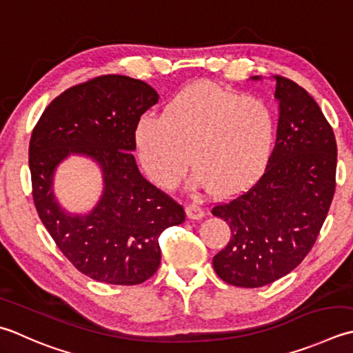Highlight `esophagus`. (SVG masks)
Wrapping results in <instances>:
<instances>
[{
  "label": "esophagus",
  "mask_w": 353,
  "mask_h": 353,
  "mask_svg": "<svg viewBox=\"0 0 353 353\" xmlns=\"http://www.w3.org/2000/svg\"><path fill=\"white\" fill-rule=\"evenodd\" d=\"M203 214H205V212H203V210H202V206H199V205H196V203H191V205L186 206V216H188V219H191V220L202 219Z\"/></svg>",
  "instance_id": "esophagus-1"
}]
</instances>
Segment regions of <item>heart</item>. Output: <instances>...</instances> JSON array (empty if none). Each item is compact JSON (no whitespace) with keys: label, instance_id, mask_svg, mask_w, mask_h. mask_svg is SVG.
<instances>
[{"label":"heart","instance_id":"obj_1","mask_svg":"<svg viewBox=\"0 0 353 353\" xmlns=\"http://www.w3.org/2000/svg\"><path fill=\"white\" fill-rule=\"evenodd\" d=\"M275 130L265 101L199 82L172 96L161 117H141L136 147L159 188L181 182L190 156L196 185H203L211 197L230 199L250 190L265 172Z\"/></svg>","mask_w":353,"mask_h":353}]
</instances>
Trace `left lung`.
I'll return each mask as SVG.
<instances>
[{
  "label": "left lung",
  "mask_w": 353,
  "mask_h": 353,
  "mask_svg": "<svg viewBox=\"0 0 353 353\" xmlns=\"http://www.w3.org/2000/svg\"><path fill=\"white\" fill-rule=\"evenodd\" d=\"M275 81L277 142L263 176L230 202L212 206L214 216L231 228L212 266L232 286L261 288L294 271L312 250L335 192L332 127L305 88L283 76Z\"/></svg>",
  "instance_id": "1"
}]
</instances>
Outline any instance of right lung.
I'll return each instance as SVG.
<instances>
[{"label": "right lung", "mask_w": 353, "mask_h": 353, "mask_svg": "<svg viewBox=\"0 0 353 353\" xmlns=\"http://www.w3.org/2000/svg\"><path fill=\"white\" fill-rule=\"evenodd\" d=\"M159 94L141 79L102 74L48 103L29 145L38 216L61 252L87 277L107 285H141L161 265L159 236L185 222L167 192L145 181L134 156L136 125ZM70 152L98 161L106 188L87 216L65 214L51 190L52 171Z\"/></svg>", "instance_id": "add662e5"}]
</instances>
